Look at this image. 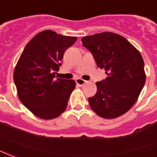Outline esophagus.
Here are the masks:
<instances>
[{
    "label": "esophagus",
    "instance_id": "34e87169",
    "mask_svg": "<svg viewBox=\"0 0 157 157\" xmlns=\"http://www.w3.org/2000/svg\"><path fill=\"white\" fill-rule=\"evenodd\" d=\"M75 82H76V83H77L78 85H79V86L84 85V84H85V83H87V81L82 79V78H76V80H75Z\"/></svg>",
    "mask_w": 157,
    "mask_h": 157
}]
</instances>
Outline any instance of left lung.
I'll list each match as a JSON object with an SVG mask.
<instances>
[{
	"mask_svg": "<svg viewBox=\"0 0 157 157\" xmlns=\"http://www.w3.org/2000/svg\"><path fill=\"white\" fill-rule=\"evenodd\" d=\"M98 67L108 77L97 82V93L88 98L92 110L103 118H115L127 113L144 87V61L140 52L122 35L102 32L82 38Z\"/></svg>",
	"mask_w": 157,
	"mask_h": 157,
	"instance_id": "obj_1",
	"label": "left lung"
}]
</instances>
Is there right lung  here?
I'll use <instances>...</instances> for the list:
<instances>
[{
	"mask_svg": "<svg viewBox=\"0 0 157 157\" xmlns=\"http://www.w3.org/2000/svg\"><path fill=\"white\" fill-rule=\"evenodd\" d=\"M76 40L50 29L44 30L31 39L19 59L14 71L19 98L40 118H55L67 108L76 83L55 77L64 52Z\"/></svg>",
	"mask_w": 157,
	"mask_h": 157,
	"instance_id": "obj_1",
	"label": "right lung"
}]
</instances>
